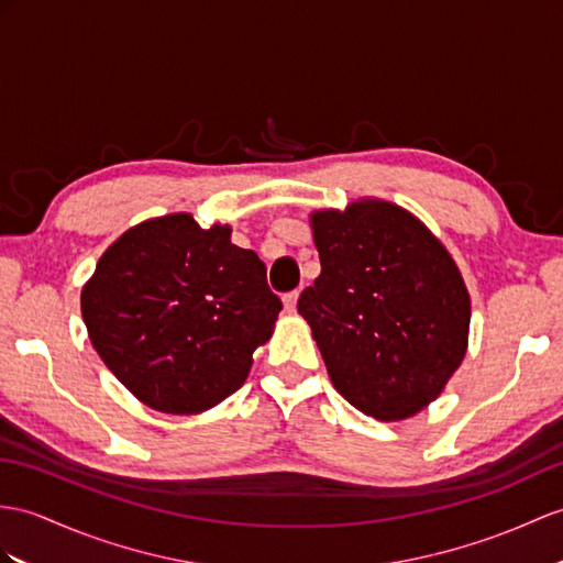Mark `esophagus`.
<instances>
[{"label":"esophagus","mask_w":563,"mask_h":563,"mask_svg":"<svg viewBox=\"0 0 563 563\" xmlns=\"http://www.w3.org/2000/svg\"><path fill=\"white\" fill-rule=\"evenodd\" d=\"M296 303H298V291H289L284 294V308L289 312H296Z\"/></svg>","instance_id":"esophagus-1"}]
</instances>
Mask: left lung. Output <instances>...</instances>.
I'll use <instances>...</instances> for the list:
<instances>
[{"instance_id":"obj_1","label":"left lung","mask_w":563,"mask_h":563,"mask_svg":"<svg viewBox=\"0 0 563 563\" xmlns=\"http://www.w3.org/2000/svg\"><path fill=\"white\" fill-rule=\"evenodd\" d=\"M322 272L298 312L344 399L377 420L416 416L468 346L471 298L444 245L382 200L312 214Z\"/></svg>"}]
</instances>
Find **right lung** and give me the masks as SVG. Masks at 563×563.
<instances>
[{"label": "right lung", "mask_w": 563, "mask_h": 563, "mask_svg": "<svg viewBox=\"0 0 563 563\" xmlns=\"http://www.w3.org/2000/svg\"><path fill=\"white\" fill-rule=\"evenodd\" d=\"M95 351L135 399L190 416L234 394L282 300L265 263L186 212L150 219L109 245L80 294Z\"/></svg>", "instance_id": "right-lung-1"}]
</instances>
